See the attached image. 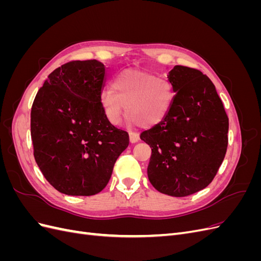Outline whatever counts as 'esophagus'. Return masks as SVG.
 <instances>
[{"label":"esophagus","mask_w":261,"mask_h":261,"mask_svg":"<svg viewBox=\"0 0 261 261\" xmlns=\"http://www.w3.org/2000/svg\"><path fill=\"white\" fill-rule=\"evenodd\" d=\"M138 140H139V134L130 132L129 133V141H130V143L135 144V143H137Z\"/></svg>","instance_id":"esophagus-1"}]
</instances>
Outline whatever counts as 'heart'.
Listing matches in <instances>:
<instances>
[{
    "label": "heart",
    "instance_id": "heart-1",
    "mask_svg": "<svg viewBox=\"0 0 261 261\" xmlns=\"http://www.w3.org/2000/svg\"><path fill=\"white\" fill-rule=\"evenodd\" d=\"M173 101V88L169 81L155 75L125 70L111 83V91L101 94V107L112 124L121 121L124 108L129 121L145 127L159 124L167 116Z\"/></svg>",
    "mask_w": 261,
    "mask_h": 261
}]
</instances>
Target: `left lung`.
I'll use <instances>...</instances> for the list:
<instances>
[{
	"label": "left lung",
	"instance_id": "left-lung-1",
	"mask_svg": "<svg viewBox=\"0 0 261 261\" xmlns=\"http://www.w3.org/2000/svg\"><path fill=\"white\" fill-rule=\"evenodd\" d=\"M168 78L176 93L169 112L140 139L152 148L150 183L162 194L185 197L215 178L226 152L228 117L215 85L200 70L176 65Z\"/></svg>",
	"mask_w": 261,
	"mask_h": 261
}]
</instances>
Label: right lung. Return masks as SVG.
<instances>
[{
  "mask_svg": "<svg viewBox=\"0 0 261 261\" xmlns=\"http://www.w3.org/2000/svg\"><path fill=\"white\" fill-rule=\"evenodd\" d=\"M106 67L97 60L72 61L54 69L39 89L30 114L39 169L62 194L92 196L112 175L127 148V132L109 122L101 107Z\"/></svg>",
  "mask_w": 261,
  "mask_h": 261,
  "instance_id": "add662e5",
  "label": "right lung"
}]
</instances>
